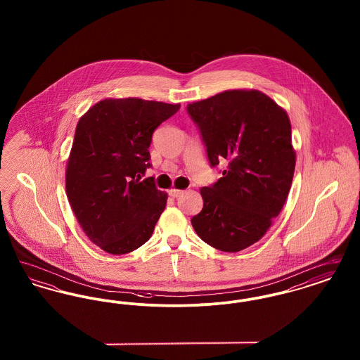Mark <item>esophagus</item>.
I'll return each mask as SVG.
<instances>
[{
    "mask_svg": "<svg viewBox=\"0 0 360 360\" xmlns=\"http://www.w3.org/2000/svg\"><path fill=\"white\" fill-rule=\"evenodd\" d=\"M181 194H184V190H178V188H170L169 190V195L172 198H178Z\"/></svg>",
    "mask_w": 360,
    "mask_h": 360,
    "instance_id": "esophagus-1",
    "label": "esophagus"
}]
</instances>
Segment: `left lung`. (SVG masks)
I'll use <instances>...</instances> for the list:
<instances>
[{
	"label": "left lung",
	"instance_id": "1",
	"mask_svg": "<svg viewBox=\"0 0 360 360\" xmlns=\"http://www.w3.org/2000/svg\"><path fill=\"white\" fill-rule=\"evenodd\" d=\"M212 167L223 176L201 188L202 210L191 219L206 244L238 252L262 239L286 202L295 167L288 113L259 90H226L188 103Z\"/></svg>",
	"mask_w": 360,
	"mask_h": 360
}]
</instances>
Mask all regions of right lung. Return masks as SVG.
I'll use <instances>...</instances> for the list:
<instances>
[{
	"instance_id": "1",
	"label": "right lung",
	"mask_w": 360,
	"mask_h": 360,
	"mask_svg": "<svg viewBox=\"0 0 360 360\" xmlns=\"http://www.w3.org/2000/svg\"><path fill=\"white\" fill-rule=\"evenodd\" d=\"M179 103L106 98L79 119L66 169V193L86 236L108 254L135 251L151 238L167 194L154 176L150 144L155 129Z\"/></svg>"
}]
</instances>
